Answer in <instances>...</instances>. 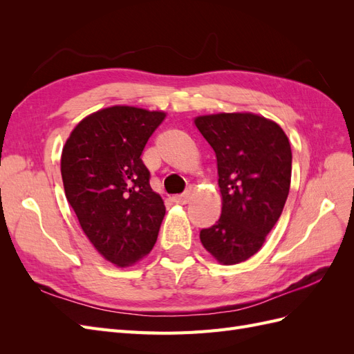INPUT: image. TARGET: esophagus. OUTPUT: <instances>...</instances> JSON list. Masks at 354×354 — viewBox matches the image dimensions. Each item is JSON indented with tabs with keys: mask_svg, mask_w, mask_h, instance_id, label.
<instances>
[{
	"mask_svg": "<svg viewBox=\"0 0 354 354\" xmlns=\"http://www.w3.org/2000/svg\"><path fill=\"white\" fill-rule=\"evenodd\" d=\"M173 201L176 203H180V205H185V203H187L190 201V194L189 192H186V194H183V195H177L173 198Z\"/></svg>",
	"mask_w": 354,
	"mask_h": 354,
	"instance_id": "34e87169",
	"label": "esophagus"
}]
</instances>
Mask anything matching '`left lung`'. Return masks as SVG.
<instances>
[{"label": "left lung", "mask_w": 354, "mask_h": 354, "mask_svg": "<svg viewBox=\"0 0 354 354\" xmlns=\"http://www.w3.org/2000/svg\"><path fill=\"white\" fill-rule=\"evenodd\" d=\"M194 122L216 152L221 192L220 220L201 230V242L220 264L246 261L285 207L291 145L274 121L251 112L201 115Z\"/></svg>", "instance_id": "1"}]
</instances>
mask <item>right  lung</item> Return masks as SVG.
Returning a JSON list of instances; mask_svg holds the SVG:
<instances>
[{
    "mask_svg": "<svg viewBox=\"0 0 354 354\" xmlns=\"http://www.w3.org/2000/svg\"><path fill=\"white\" fill-rule=\"evenodd\" d=\"M167 113L111 106L85 116L63 146L60 171L81 229L104 260L130 267L152 251L165 216L143 149Z\"/></svg>",
    "mask_w": 354,
    "mask_h": 354,
    "instance_id": "1",
    "label": "right lung"
}]
</instances>
